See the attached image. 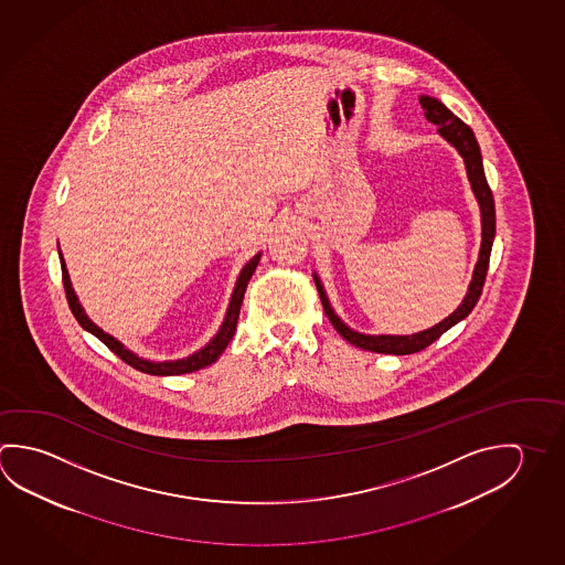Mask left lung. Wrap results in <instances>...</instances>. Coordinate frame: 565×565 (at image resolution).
Listing matches in <instances>:
<instances>
[{
    "label": "left lung",
    "instance_id": "8db88e82",
    "mask_svg": "<svg viewBox=\"0 0 565 565\" xmlns=\"http://www.w3.org/2000/svg\"><path fill=\"white\" fill-rule=\"evenodd\" d=\"M418 103L425 109L426 119L438 127V135L448 140L460 152V157L465 159L466 174H468L470 186H472L478 206H480V214H482V244H480V254H478V262H476L472 281L468 286V294L462 299V303L458 306L455 313H450L440 323H436L435 327L425 329V331H418L415 335H365V333L353 331L351 327H347L335 316L333 307L329 306V299H327L326 289L321 286V279L317 278V274H313L317 291H319L321 303H323V311L329 317L331 326L335 327L337 333L349 341L351 345L365 349V351H373V353H386V355H411L416 351H423L425 347L435 343L438 337L448 331L450 327L456 326L458 321H462L475 309L478 299H480V294H482V287H484L488 264H490V252H492V242H494L495 236L494 199H492V190H490L488 180H486L482 154H480V147L476 142L475 132L466 122L458 119L452 110L446 109L445 105L435 97L423 95Z\"/></svg>",
    "mask_w": 565,
    "mask_h": 565
}]
</instances>
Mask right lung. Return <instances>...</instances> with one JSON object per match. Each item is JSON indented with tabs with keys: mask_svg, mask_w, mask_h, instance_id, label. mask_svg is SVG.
<instances>
[{
	"mask_svg": "<svg viewBox=\"0 0 565 565\" xmlns=\"http://www.w3.org/2000/svg\"><path fill=\"white\" fill-rule=\"evenodd\" d=\"M259 256L262 254H256L254 258L249 259L248 264L242 268L239 271L238 281H236V287H234V294H232V299H230L228 311H226V317H224V323L218 329V333L216 337L210 341L209 345L202 347L200 351L196 353H192V355L186 356V359H179V361H164V363H154V361H147V359H140V356L135 355L132 351L129 349H125V345L117 341L115 337H110L109 333H105L103 329L95 326L93 321H90L89 317L85 316V311H83V307H81L79 299L75 296V291H73V287H71L70 274H67V266H65V259L61 256V274H63V286H65V296H67V301H70L71 311H73V316L75 319L79 321V326L85 329V331H89L93 335L100 339L105 345L109 347L110 351L115 353V355L120 356L127 365L132 366V369H137L140 373H149V375H159V376H169V375H184V373H194V371H199V369H204V366L212 365L216 359H218L222 353H224V349L228 347L230 341H232V337L236 333V326H238V317H239V307H242V299H244V294H246V287H248L249 278H252V274L256 271L258 268Z\"/></svg>",
	"mask_w": 565,
	"mask_h": 565,
	"instance_id": "1",
	"label": "right lung"
}]
</instances>
